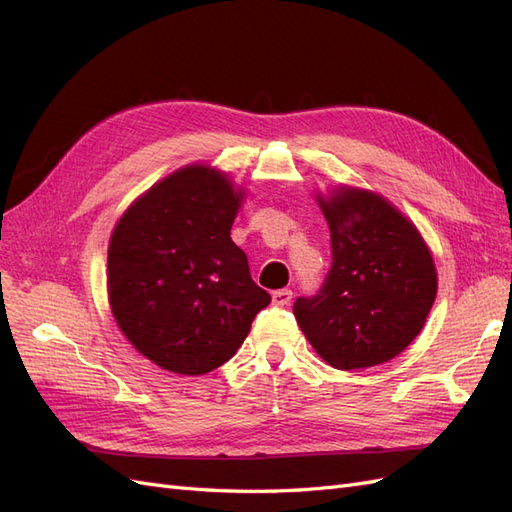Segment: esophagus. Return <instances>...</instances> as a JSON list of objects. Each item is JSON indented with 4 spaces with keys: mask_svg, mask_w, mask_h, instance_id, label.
Instances as JSON below:
<instances>
[{
    "mask_svg": "<svg viewBox=\"0 0 512 512\" xmlns=\"http://www.w3.org/2000/svg\"><path fill=\"white\" fill-rule=\"evenodd\" d=\"M271 299H273V305H277V307H284V305H288V303L292 301V290H288V288L275 290V292L271 294Z\"/></svg>",
    "mask_w": 512,
    "mask_h": 512,
    "instance_id": "1",
    "label": "esophagus"
}]
</instances>
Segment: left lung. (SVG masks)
<instances>
[{"mask_svg": "<svg viewBox=\"0 0 512 512\" xmlns=\"http://www.w3.org/2000/svg\"><path fill=\"white\" fill-rule=\"evenodd\" d=\"M318 205L331 228V269L294 301L309 344L335 369L391 361L421 333L438 292L423 237L378 194L342 188Z\"/></svg>", "mask_w": 512, "mask_h": 512, "instance_id": "8db88e82", "label": "left lung"}]
</instances>
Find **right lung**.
<instances>
[{
    "instance_id": "1",
    "label": "right lung",
    "mask_w": 512,
    "mask_h": 512,
    "mask_svg": "<svg viewBox=\"0 0 512 512\" xmlns=\"http://www.w3.org/2000/svg\"><path fill=\"white\" fill-rule=\"evenodd\" d=\"M241 192L185 166L123 213L108 245V301L132 346L162 369L200 376L224 365L271 303L230 228Z\"/></svg>"
}]
</instances>
